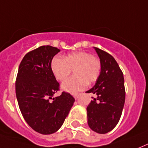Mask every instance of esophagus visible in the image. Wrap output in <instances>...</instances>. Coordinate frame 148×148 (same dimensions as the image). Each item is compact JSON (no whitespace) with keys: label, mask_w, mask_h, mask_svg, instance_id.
<instances>
[{"label":"esophagus","mask_w":148,"mask_h":148,"mask_svg":"<svg viewBox=\"0 0 148 148\" xmlns=\"http://www.w3.org/2000/svg\"><path fill=\"white\" fill-rule=\"evenodd\" d=\"M80 94H75V95H74V99H78V97H80Z\"/></svg>","instance_id":"obj_1"}]
</instances>
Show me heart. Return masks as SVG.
<instances>
[{
    "instance_id": "1",
    "label": "heart",
    "mask_w": 148,
    "mask_h": 148,
    "mask_svg": "<svg viewBox=\"0 0 148 148\" xmlns=\"http://www.w3.org/2000/svg\"><path fill=\"white\" fill-rule=\"evenodd\" d=\"M51 70L58 80H65L73 71L74 77L62 83L61 88L68 93H75L83 90L86 84H91L98 79L101 71V62L89 52L76 51L65 55L64 59L53 58Z\"/></svg>"
}]
</instances>
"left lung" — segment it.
<instances>
[{"label":"left lung","instance_id":"left-lung-1","mask_svg":"<svg viewBox=\"0 0 148 148\" xmlns=\"http://www.w3.org/2000/svg\"><path fill=\"white\" fill-rule=\"evenodd\" d=\"M101 62V71L94 86L86 93L97 97L86 107L89 127L99 134L112 131L119 121L124 107V77L112 56L93 47Z\"/></svg>","mask_w":148,"mask_h":148}]
</instances>
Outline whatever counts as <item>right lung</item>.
Segmentation results:
<instances>
[{
    "mask_svg": "<svg viewBox=\"0 0 148 148\" xmlns=\"http://www.w3.org/2000/svg\"><path fill=\"white\" fill-rule=\"evenodd\" d=\"M60 49L43 45L29 51L20 63L16 80V96L24 119L36 132L50 134L63 125L74 103L70 93L53 97L59 84L51 62Z\"/></svg>",
    "mask_w": 148,
    "mask_h": 148,
    "instance_id": "obj_1",
    "label": "right lung"
}]
</instances>
